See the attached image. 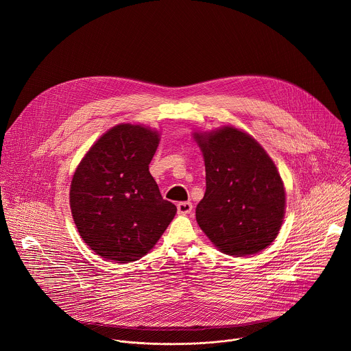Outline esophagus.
<instances>
[{
    "label": "esophagus",
    "instance_id": "esophagus-1",
    "mask_svg": "<svg viewBox=\"0 0 351 351\" xmlns=\"http://www.w3.org/2000/svg\"><path fill=\"white\" fill-rule=\"evenodd\" d=\"M193 210V204L190 202H182V203H178V213L179 214H190Z\"/></svg>",
    "mask_w": 351,
    "mask_h": 351
}]
</instances>
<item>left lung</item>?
Returning <instances> with one entry per match:
<instances>
[{"instance_id": "obj_1", "label": "left lung", "mask_w": 351, "mask_h": 351, "mask_svg": "<svg viewBox=\"0 0 351 351\" xmlns=\"http://www.w3.org/2000/svg\"><path fill=\"white\" fill-rule=\"evenodd\" d=\"M194 138L206 164L198 226L225 254L260 253L275 240L285 217V187L274 161L258 141L233 126L194 133Z\"/></svg>"}]
</instances>
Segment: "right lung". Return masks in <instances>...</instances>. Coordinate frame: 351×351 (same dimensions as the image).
<instances>
[{
  "instance_id": "obj_1",
  "label": "right lung",
  "mask_w": 351,
  "mask_h": 351,
  "mask_svg": "<svg viewBox=\"0 0 351 351\" xmlns=\"http://www.w3.org/2000/svg\"><path fill=\"white\" fill-rule=\"evenodd\" d=\"M157 130L122 123L88 149L73 175L69 203L84 243L106 260L130 263L160 240L176 214L148 171Z\"/></svg>"
}]
</instances>
